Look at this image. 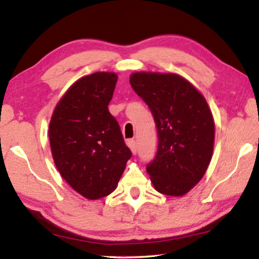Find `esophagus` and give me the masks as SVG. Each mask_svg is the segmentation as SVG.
Wrapping results in <instances>:
<instances>
[{
    "label": "esophagus",
    "instance_id": "1",
    "mask_svg": "<svg viewBox=\"0 0 259 259\" xmlns=\"http://www.w3.org/2000/svg\"><path fill=\"white\" fill-rule=\"evenodd\" d=\"M126 144H128V146L130 147L131 152H133L134 154H136V153H137V144H136V140L135 139H129L128 142H126Z\"/></svg>",
    "mask_w": 259,
    "mask_h": 259
}]
</instances>
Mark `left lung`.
I'll return each instance as SVG.
<instances>
[{"label": "left lung", "mask_w": 259, "mask_h": 259, "mask_svg": "<svg viewBox=\"0 0 259 259\" xmlns=\"http://www.w3.org/2000/svg\"><path fill=\"white\" fill-rule=\"evenodd\" d=\"M130 84L154 117L157 152L146 170L157 192L181 196L203 177L213 150L214 123L202 95L172 73H134Z\"/></svg>", "instance_id": "8db88e82"}]
</instances>
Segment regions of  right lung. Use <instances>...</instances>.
Masks as SVG:
<instances>
[{
	"label": "right lung",
	"mask_w": 259,
	"mask_h": 259,
	"mask_svg": "<svg viewBox=\"0 0 259 259\" xmlns=\"http://www.w3.org/2000/svg\"><path fill=\"white\" fill-rule=\"evenodd\" d=\"M115 73L77 80L59 100L49 124L50 147L61 177L73 190L97 200L115 190L133 153L108 104Z\"/></svg>",
	"instance_id": "add662e5"
}]
</instances>
